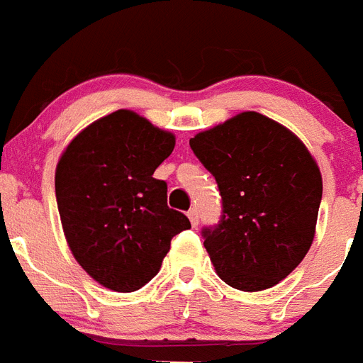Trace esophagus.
Here are the masks:
<instances>
[{
  "label": "esophagus",
  "instance_id": "obj_1",
  "mask_svg": "<svg viewBox=\"0 0 363 363\" xmlns=\"http://www.w3.org/2000/svg\"><path fill=\"white\" fill-rule=\"evenodd\" d=\"M187 217L189 220H191V224H193V228H196V226H199V211H196V209H189Z\"/></svg>",
  "mask_w": 363,
  "mask_h": 363
}]
</instances>
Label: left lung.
<instances>
[{
    "label": "left lung",
    "mask_w": 363,
    "mask_h": 363,
    "mask_svg": "<svg viewBox=\"0 0 363 363\" xmlns=\"http://www.w3.org/2000/svg\"><path fill=\"white\" fill-rule=\"evenodd\" d=\"M215 176L223 218L203 228L218 278L239 291L277 286L304 259L323 196L315 157L291 130L245 111L189 140Z\"/></svg>",
    "instance_id": "1"
}]
</instances>
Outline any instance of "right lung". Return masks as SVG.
Wrapping results in <instances>:
<instances>
[{
	"label": "right lung",
	"instance_id": "add662e5",
	"mask_svg": "<svg viewBox=\"0 0 363 363\" xmlns=\"http://www.w3.org/2000/svg\"><path fill=\"white\" fill-rule=\"evenodd\" d=\"M174 145V133L118 109L81 130L59 157L55 196L68 248L107 289L148 284L172 238L191 228L167 206V184L154 178Z\"/></svg>",
	"mask_w": 363,
	"mask_h": 363
}]
</instances>
